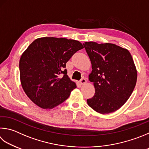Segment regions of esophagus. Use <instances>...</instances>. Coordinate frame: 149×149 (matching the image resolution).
I'll list each match as a JSON object with an SVG mask.
<instances>
[{"label": "esophagus", "mask_w": 149, "mask_h": 149, "mask_svg": "<svg viewBox=\"0 0 149 149\" xmlns=\"http://www.w3.org/2000/svg\"><path fill=\"white\" fill-rule=\"evenodd\" d=\"M86 83V80L85 78H82V79H81V81H80L81 85H85V84Z\"/></svg>", "instance_id": "obj_1"}]
</instances>
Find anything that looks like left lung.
<instances>
[{
    "label": "left lung",
    "instance_id": "obj_1",
    "mask_svg": "<svg viewBox=\"0 0 149 149\" xmlns=\"http://www.w3.org/2000/svg\"><path fill=\"white\" fill-rule=\"evenodd\" d=\"M92 64L89 81L95 88L87 104L96 112L108 114L128 100L137 81V70L130 53L113 44L85 42Z\"/></svg>",
    "mask_w": 149,
    "mask_h": 149
}]
</instances>
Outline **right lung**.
<instances>
[{
	"instance_id": "1",
	"label": "right lung",
	"mask_w": 149,
	"mask_h": 149,
	"mask_svg": "<svg viewBox=\"0 0 149 149\" xmlns=\"http://www.w3.org/2000/svg\"><path fill=\"white\" fill-rule=\"evenodd\" d=\"M83 48L74 40L40 38L30 44L19 61L20 79L29 98L43 109H52L77 87L67 75L66 64Z\"/></svg>"
}]
</instances>
